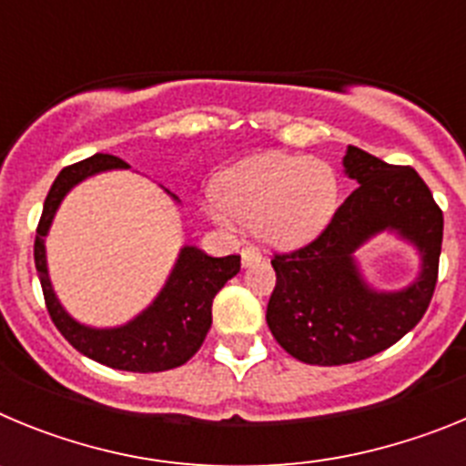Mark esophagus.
Wrapping results in <instances>:
<instances>
[{
    "mask_svg": "<svg viewBox=\"0 0 466 466\" xmlns=\"http://www.w3.org/2000/svg\"><path fill=\"white\" fill-rule=\"evenodd\" d=\"M240 257H242V268H249V266L261 261V254H258L257 249H252V247H245V249L240 252Z\"/></svg>",
    "mask_w": 466,
    "mask_h": 466,
    "instance_id": "34e87169",
    "label": "esophagus"
}]
</instances>
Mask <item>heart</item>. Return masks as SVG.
Instances as JSON below:
<instances>
[{
  "instance_id": "1",
  "label": "heart",
  "mask_w": 466,
  "mask_h": 466,
  "mask_svg": "<svg viewBox=\"0 0 466 466\" xmlns=\"http://www.w3.org/2000/svg\"><path fill=\"white\" fill-rule=\"evenodd\" d=\"M212 217L254 224L261 240L294 247L310 240L331 219L339 179L324 160L258 154L226 167L214 184Z\"/></svg>"
}]
</instances>
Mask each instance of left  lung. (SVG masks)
<instances>
[{"instance_id":"1","label":"left lung","mask_w":466,"mask_h":466,"mask_svg":"<svg viewBox=\"0 0 466 466\" xmlns=\"http://www.w3.org/2000/svg\"><path fill=\"white\" fill-rule=\"evenodd\" d=\"M343 172L357 188L322 236L270 261L278 282L266 322L303 364L340 366L378 355L422 319L436 287L443 214L422 177L357 147L345 149ZM382 232L419 254V275L401 290L373 288L356 258Z\"/></svg>"}]
</instances>
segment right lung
I'll use <instances>...</instances> for the list:
<instances>
[{
	"mask_svg": "<svg viewBox=\"0 0 466 466\" xmlns=\"http://www.w3.org/2000/svg\"><path fill=\"white\" fill-rule=\"evenodd\" d=\"M126 160L109 154H95L76 166L65 167L56 177L44 203L35 240V266L39 275L48 315L57 331L88 360L118 369V371L158 373L187 364L196 355L209 327H212V300L219 289L240 273V257H208L203 249L184 245L177 261L160 287L156 299L142 312L118 327H90L79 322L60 303L53 289L46 261V236L56 212L69 191L88 177L109 170H127ZM167 196L179 203V198L166 188Z\"/></svg>",
	"mask_w": 466,
	"mask_h": 466,
	"instance_id": "obj_1",
	"label": "right lung"
}]
</instances>
